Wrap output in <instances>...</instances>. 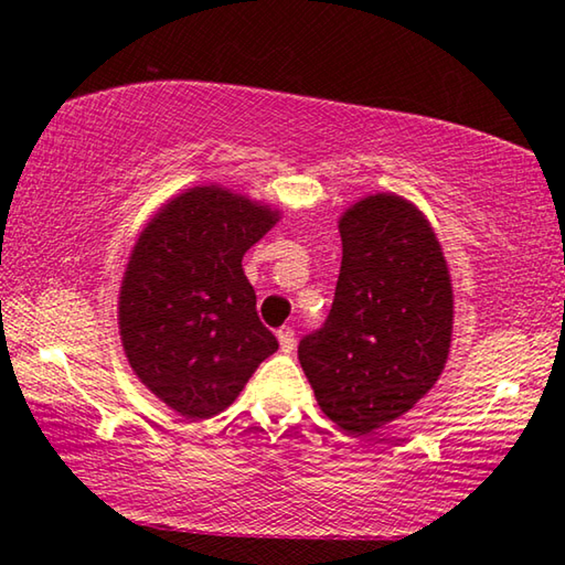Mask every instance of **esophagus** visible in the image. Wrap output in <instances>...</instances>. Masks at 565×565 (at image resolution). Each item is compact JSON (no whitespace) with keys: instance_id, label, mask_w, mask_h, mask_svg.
<instances>
[{"instance_id":"obj_1","label":"esophagus","mask_w":565,"mask_h":565,"mask_svg":"<svg viewBox=\"0 0 565 565\" xmlns=\"http://www.w3.org/2000/svg\"><path fill=\"white\" fill-rule=\"evenodd\" d=\"M276 337H279V347H281L284 353H291V351H294V347H296V333H294V329L284 327V329L276 331Z\"/></svg>"}]
</instances>
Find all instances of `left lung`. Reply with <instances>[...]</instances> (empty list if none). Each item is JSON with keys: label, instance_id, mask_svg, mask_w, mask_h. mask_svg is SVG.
Listing matches in <instances>:
<instances>
[{"label": "left lung", "instance_id": "left-lung-1", "mask_svg": "<svg viewBox=\"0 0 565 565\" xmlns=\"http://www.w3.org/2000/svg\"><path fill=\"white\" fill-rule=\"evenodd\" d=\"M341 271L323 327L299 361L323 414L371 434L431 391L451 347L454 294L424 214L394 194L366 196L339 222Z\"/></svg>", "mask_w": 565, "mask_h": 565}]
</instances>
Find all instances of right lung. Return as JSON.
<instances>
[{
    "mask_svg": "<svg viewBox=\"0 0 565 565\" xmlns=\"http://www.w3.org/2000/svg\"><path fill=\"white\" fill-rule=\"evenodd\" d=\"M276 212L218 186H194L141 232L124 274L119 331L134 374L186 418L224 411L279 349L259 321L244 254Z\"/></svg>",
    "mask_w": 565,
    "mask_h": 565,
    "instance_id": "add662e5",
    "label": "right lung"
}]
</instances>
